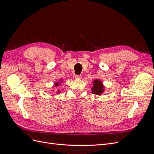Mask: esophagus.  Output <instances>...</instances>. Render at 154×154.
Masks as SVG:
<instances>
[{"label": "esophagus", "instance_id": "1", "mask_svg": "<svg viewBox=\"0 0 154 154\" xmlns=\"http://www.w3.org/2000/svg\"><path fill=\"white\" fill-rule=\"evenodd\" d=\"M75 78L76 79H81L82 78V76L81 75H75Z\"/></svg>", "mask_w": 154, "mask_h": 154}]
</instances>
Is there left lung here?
Masks as SVG:
<instances>
[{"label": "left lung", "instance_id": "1", "mask_svg": "<svg viewBox=\"0 0 154 154\" xmlns=\"http://www.w3.org/2000/svg\"><path fill=\"white\" fill-rule=\"evenodd\" d=\"M104 92V87L102 82L98 80H96L93 82L92 87V93L96 95H100Z\"/></svg>", "mask_w": 154, "mask_h": 154}]
</instances>
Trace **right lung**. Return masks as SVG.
<instances>
[{"label":"right lung","instance_id":"add662e5","mask_svg":"<svg viewBox=\"0 0 154 154\" xmlns=\"http://www.w3.org/2000/svg\"><path fill=\"white\" fill-rule=\"evenodd\" d=\"M60 82H61V81H60ZM59 85H60V83H58V82H57V83H55V84H54V85H55L56 87H57V86H58ZM60 92V91H58V92Z\"/></svg>","mask_w":154,"mask_h":154}]
</instances>
